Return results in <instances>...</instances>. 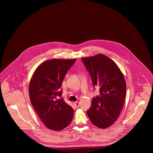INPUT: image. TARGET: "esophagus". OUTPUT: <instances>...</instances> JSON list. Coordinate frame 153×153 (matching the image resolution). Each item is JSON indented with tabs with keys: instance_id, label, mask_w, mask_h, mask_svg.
<instances>
[{
	"instance_id": "1",
	"label": "esophagus",
	"mask_w": 153,
	"mask_h": 153,
	"mask_svg": "<svg viewBox=\"0 0 153 153\" xmlns=\"http://www.w3.org/2000/svg\"><path fill=\"white\" fill-rule=\"evenodd\" d=\"M74 105H76V107H79V105H80V102H74Z\"/></svg>"
}]
</instances>
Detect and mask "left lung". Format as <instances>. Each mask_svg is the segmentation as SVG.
Instances as JSON below:
<instances>
[{"label": "left lung", "instance_id": "1", "mask_svg": "<svg viewBox=\"0 0 153 153\" xmlns=\"http://www.w3.org/2000/svg\"><path fill=\"white\" fill-rule=\"evenodd\" d=\"M90 73L92 83L99 87L100 96L92 100L87 111L91 122L102 129L109 127L117 121L123 108L126 94L123 74L109 57L98 54L81 58Z\"/></svg>", "mask_w": 153, "mask_h": 153}]
</instances>
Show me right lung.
Instances as JSON below:
<instances>
[{
	"mask_svg": "<svg viewBox=\"0 0 153 153\" xmlns=\"http://www.w3.org/2000/svg\"><path fill=\"white\" fill-rule=\"evenodd\" d=\"M76 61L56 58L46 61L37 67L30 81L31 104L45 126L54 131L62 130L73 119V108L57 97L62 95L60 89L66 74Z\"/></svg>",
	"mask_w": 153,
	"mask_h": 153,
	"instance_id": "1",
	"label": "right lung"
}]
</instances>
